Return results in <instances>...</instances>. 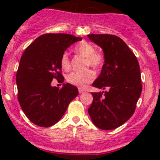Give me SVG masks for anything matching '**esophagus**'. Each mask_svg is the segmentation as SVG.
Returning a JSON list of instances; mask_svg holds the SVG:
<instances>
[{
    "label": "esophagus",
    "mask_w": 160,
    "mask_h": 160,
    "mask_svg": "<svg viewBox=\"0 0 160 160\" xmlns=\"http://www.w3.org/2000/svg\"><path fill=\"white\" fill-rule=\"evenodd\" d=\"M78 90H79V93H83V92L85 91L84 90H83V89H81V88H79Z\"/></svg>",
    "instance_id": "1"
}]
</instances>
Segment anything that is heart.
I'll return each instance as SVG.
<instances>
[{"label": "heart", "mask_w": 160, "mask_h": 160, "mask_svg": "<svg viewBox=\"0 0 160 160\" xmlns=\"http://www.w3.org/2000/svg\"><path fill=\"white\" fill-rule=\"evenodd\" d=\"M74 50L77 54L86 59V67L99 69L104 64V56L101 53L97 52L95 47L91 43L82 42L76 46ZM60 66L62 70L66 71L70 69V61L67 52H64L62 55ZM94 77L95 74L92 70H87L83 72H72L67 75V80L69 83L74 86L85 88L88 83L93 81Z\"/></svg>", "instance_id": "1"}]
</instances>
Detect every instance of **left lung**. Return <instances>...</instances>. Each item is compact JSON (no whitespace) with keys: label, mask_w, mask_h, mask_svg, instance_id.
<instances>
[{"label":"left lung","mask_w":160,"mask_h":160,"mask_svg":"<svg viewBox=\"0 0 160 160\" xmlns=\"http://www.w3.org/2000/svg\"><path fill=\"white\" fill-rule=\"evenodd\" d=\"M104 52V63L93 87L108 90L92 93L88 108L92 122L102 130H111L127 122L134 114L142 93L140 67L137 58L119 37L88 35Z\"/></svg>","instance_id":"8db88e82"}]
</instances>
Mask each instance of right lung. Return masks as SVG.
I'll use <instances>...</instances> for the list:
<instances>
[{
    "mask_svg": "<svg viewBox=\"0 0 160 160\" xmlns=\"http://www.w3.org/2000/svg\"><path fill=\"white\" fill-rule=\"evenodd\" d=\"M82 38L69 34L40 35L22 54L16 74L18 99L28 119L40 127L52 126L63 116L78 95L77 87H52L53 79L62 83L60 59L68 47Z\"/></svg>",
    "mask_w": 160,
    "mask_h": 160,
    "instance_id": "obj_1",
    "label": "right lung"
}]
</instances>
